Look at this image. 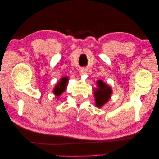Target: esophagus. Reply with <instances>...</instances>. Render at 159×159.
<instances>
[{
    "label": "esophagus",
    "mask_w": 159,
    "mask_h": 159,
    "mask_svg": "<svg viewBox=\"0 0 159 159\" xmlns=\"http://www.w3.org/2000/svg\"><path fill=\"white\" fill-rule=\"evenodd\" d=\"M80 72V74L81 75H83L87 74V69H86V68H82V69H80V72Z\"/></svg>",
    "instance_id": "34e87169"
}]
</instances>
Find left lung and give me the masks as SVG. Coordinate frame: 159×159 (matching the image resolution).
<instances>
[{
	"label": "left lung",
	"mask_w": 159,
	"mask_h": 159,
	"mask_svg": "<svg viewBox=\"0 0 159 159\" xmlns=\"http://www.w3.org/2000/svg\"><path fill=\"white\" fill-rule=\"evenodd\" d=\"M96 84H97V88H95L94 90L96 106L101 107L111 98L112 90L111 87L104 83L102 80H98L96 82Z\"/></svg>",
	"instance_id": "obj_1"
}]
</instances>
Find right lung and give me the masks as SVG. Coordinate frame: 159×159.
I'll list each match as a JSON object with an SVG mask.
<instances>
[{"label": "right lung", "instance_id": "1", "mask_svg": "<svg viewBox=\"0 0 159 159\" xmlns=\"http://www.w3.org/2000/svg\"><path fill=\"white\" fill-rule=\"evenodd\" d=\"M68 80H69L68 77L62 78L60 80V81L57 84L55 87H54L53 92H54V94L57 96V97L59 96H61V95L66 90Z\"/></svg>", "mask_w": 159, "mask_h": 159}]
</instances>
